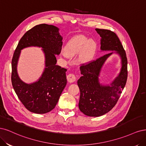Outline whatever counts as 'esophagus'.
Instances as JSON below:
<instances>
[{
  "label": "esophagus",
  "instance_id": "esophagus-1",
  "mask_svg": "<svg viewBox=\"0 0 146 146\" xmlns=\"http://www.w3.org/2000/svg\"><path fill=\"white\" fill-rule=\"evenodd\" d=\"M67 81L69 82L72 83V82H74V81H76V74H74V73H70L67 76Z\"/></svg>",
  "mask_w": 146,
  "mask_h": 146
}]
</instances>
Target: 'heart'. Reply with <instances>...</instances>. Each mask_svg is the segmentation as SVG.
Here are the masks:
<instances>
[{
    "instance_id": "obj_1",
    "label": "heart",
    "mask_w": 146,
    "mask_h": 146,
    "mask_svg": "<svg viewBox=\"0 0 146 146\" xmlns=\"http://www.w3.org/2000/svg\"><path fill=\"white\" fill-rule=\"evenodd\" d=\"M96 49V44L93 40H88L84 36H78L70 39L65 47V53L73 56L82 51L81 56L84 59L92 58Z\"/></svg>"
}]
</instances>
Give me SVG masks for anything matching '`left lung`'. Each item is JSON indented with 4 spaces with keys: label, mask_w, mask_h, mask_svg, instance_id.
Here are the masks:
<instances>
[{
    "label": "left lung",
    "mask_w": 146,
    "mask_h": 146,
    "mask_svg": "<svg viewBox=\"0 0 146 146\" xmlns=\"http://www.w3.org/2000/svg\"><path fill=\"white\" fill-rule=\"evenodd\" d=\"M95 30L101 37V50L116 51L120 56L122 64L119 75L110 86L102 85L99 82V76L102 65L113 52L80 66L82 76L78 81L80 90L79 110L87 116L98 117L110 111L119 99L127 79V59L123 45L113 31Z\"/></svg>",
    "instance_id": "1"
}]
</instances>
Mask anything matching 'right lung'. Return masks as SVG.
<instances>
[{"mask_svg": "<svg viewBox=\"0 0 146 146\" xmlns=\"http://www.w3.org/2000/svg\"><path fill=\"white\" fill-rule=\"evenodd\" d=\"M62 37L54 25L40 24L27 31L19 42L11 61V82L16 95L27 110L37 114L52 110L67 84V69L56 65V55L59 54ZM34 46L43 48L46 68L41 77L32 84L23 82L18 77L17 65L20 50Z\"/></svg>", "mask_w": 146, "mask_h": 146, "instance_id": "1", "label": "right lung"}]
</instances>
